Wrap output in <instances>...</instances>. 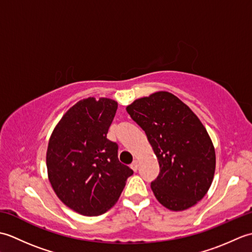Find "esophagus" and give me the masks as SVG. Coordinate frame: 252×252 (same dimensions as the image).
<instances>
[{"mask_svg": "<svg viewBox=\"0 0 252 252\" xmlns=\"http://www.w3.org/2000/svg\"><path fill=\"white\" fill-rule=\"evenodd\" d=\"M137 168H138V162H137V160H134V161H133L131 164V169L134 171V172H136Z\"/></svg>", "mask_w": 252, "mask_h": 252, "instance_id": "esophagus-1", "label": "esophagus"}]
</instances>
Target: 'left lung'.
<instances>
[{
	"label": "left lung",
	"mask_w": 252,
	"mask_h": 252,
	"mask_svg": "<svg viewBox=\"0 0 252 252\" xmlns=\"http://www.w3.org/2000/svg\"><path fill=\"white\" fill-rule=\"evenodd\" d=\"M127 114L145 131L159 162L155 197L172 211L186 210L210 189L216 152L201 121L175 95L160 91L135 99Z\"/></svg>",
	"instance_id": "left-lung-1"
}]
</instances>
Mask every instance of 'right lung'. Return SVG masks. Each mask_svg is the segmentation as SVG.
I'll return each mask as SVG.
<instances>
[{"label":"right lung","instance_id":"right-lung-1","mask_svg":"<svg viewBox=\"0 0 252 252\" xmlns=\"http://www.w3.org/2000/svg\"><path fill=\"white\" fill-rule=\"evenodd\" d=\"M117 101L89 97L73 105L49 141L46 167L57 197L80 215L108 211L119 199L133 171L118 159V145L107 133Z\"/></svg>","mask_w":252,"mask_h":252}]
</instances>
